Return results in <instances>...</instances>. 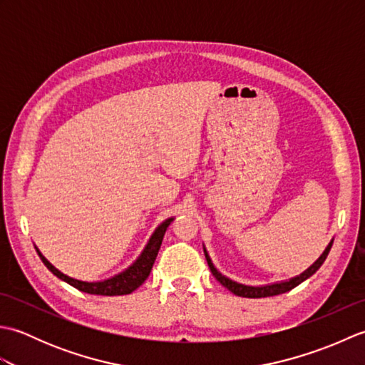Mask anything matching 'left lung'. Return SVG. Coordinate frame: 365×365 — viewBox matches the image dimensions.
<instances>
[{"label":"left lung","instance_id":"left-lung-1","mask_svg":"<svg viewBox=\"0 0 365 365\" xmlns=\"http://www.w3.org/2000/svg\"><path fill=\"white\" fill-rule=\"evenodd\" d=\"M332 242L334 240H331L329 245L327 246V250L323 251V254L320 255L319 259H317L311 267H309L306 271H302V273L299 276H294L292 279H289V281H281V282H274V284H267V285H245V284H240V282H235L232 281V279H229L227 276L221 274L218 269L215 268L213 262L210 259V255H208L205 246H204V254H205V259H207V263H208V268H210L212 274L216 277V281H220L224 287H226L227 290H230L234 294H237V297H243V298H267V297H274V294H281V293H285L289 292L292 289H294V287L299 285L301 282H304L306 279L311 277L317 269H319L322 265L324 259L328 257V254L331 251V246H332Z\"/></svg>","mask_w":365,"mask_h":365}]
</instances>
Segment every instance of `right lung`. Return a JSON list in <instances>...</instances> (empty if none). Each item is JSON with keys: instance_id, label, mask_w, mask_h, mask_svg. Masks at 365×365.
<instances>
[{"instance_id": "add662e5", "label": "right lung", "mask_w": 365, "mask_h": 365, "mask_svg": "<svg viewBox=\"0 0 365 365\" xmlns=\"http://www.w3.org/2000/svg\"><path fill=\"white\" fill-rule=\"evenodd\" d=\"M174 221V218H168L163 221L160 226L155 229L152 237L149 238V242L144 246L143 252L139 254V257L131 263L128 268H125L120 273L114 274L113 277L103 279V281H94V282H88V281H80V279H75L64 274L63 271H59L56 267H53L51 263L43 257V254L38 251V247H36V251L38 254V257L43 262V265L48 268L51 273L59 277L61 281H64L67 284H71L75 289H78L80 292L89 293V294H102V297H119V294H128L131 292H135L139 285H143V282L149 277L152 267L155 263V259H157V254L160 251V246L163 242V237L166 234V229L169 227V224Z\"/></svg>"}]
</instances>
